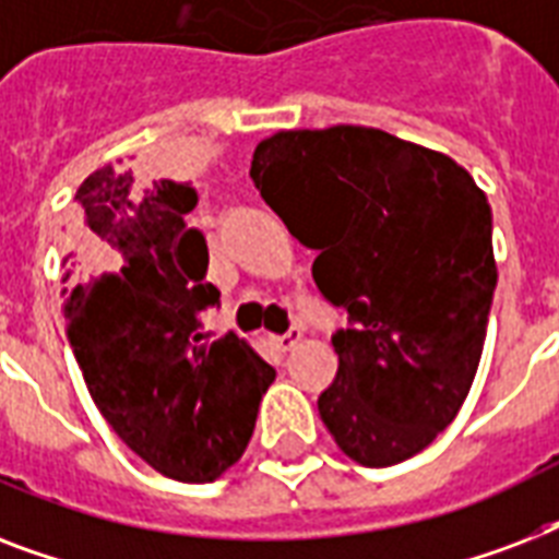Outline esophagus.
<instances>
[{
    "label": "esophagus",
    "instance_id": "esophagus-1",
    "mask_svg": "<svg viewBox=\"0 0 559 559\" xmlns=\"http://www.w3.org/2000/svg\"><path fill=\"white\" fill-rule=\"evenodd\" d=\"M301 340H305V333H301L296 328V331L284 333V336H275V348H278V350H293Z\"/></svg>",
    "mask_w": 559,
    "mask_h": 559
}]
</instances>
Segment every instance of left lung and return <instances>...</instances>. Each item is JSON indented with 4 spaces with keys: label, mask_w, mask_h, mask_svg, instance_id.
<instances>
[{
    "label": "left lung",
    "mask_w": 559,
    "mask_h": 559,
    "mask_svg": "<svg viewBox=\"0 0 559 559\" xmlns=\"http://www.w3.org/2000/svg\"><path fill=\"white\" fill-rule=\"evenodd\" d=\"M249 177L348 310L319 397L328 432L362 467L412 459L455 420L485 348L499 278L485 191L450 156L354 124L263 139Z\"/></svg>",
    "instance_id": "left-lung-1"
}]
</instances>
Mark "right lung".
Wrapping results in <instances>:
<instances>
[{
  "label": "right lung",
  "instance_id": "1",
  "mask_svg": "<svg viewBox=\"0 0 559 559\" xmlns=\"http://www.w3.org/2000/svg\"><path fill=\"white\" fill-rule=\"evenodd\" d=\"M193 205L186 182L142 188L121 165L83 179L63 316L112 432L162 476L205 485L243 455L275 368L235 333H202L219 289L205 281V237L186 223Z\"/></svg>",
  "mask_w": 559,
  "mask_h": 559
}]
</instances>
